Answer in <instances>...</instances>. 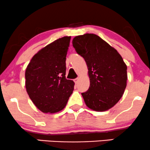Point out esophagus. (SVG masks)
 I'll use <instances>...</instances> for the list:
<instances>
[{
  "mask_svg": "<svg viewBox=\"0 0 150 150\" xmlns=\"http://www.w3.org/2000/svg\"><path fill=\"white\" fill-rule=\"evenodd\" d=\"M79 78H76V79H75L74 80V82H75V83H77L79 82Z\"/></svg>",
  "mask_w": 150,
  "mask_h": 150,
  "instance_id": "esophagus-1",
  "label": "esophagus"
}]
</instances>
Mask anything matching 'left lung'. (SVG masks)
Masks as SVG:
<instances>
[{"mask_svg":"<svg viewBox=\"0 0 150 150\" xmlns=\"http://www.w3.org/2000/svg\"><path fill=\"white\" fill-rule=\"evenodd\" d=\"M72 44L88 66L90 87L81 93L86 106L95 111L111 108L122 97L127 86V67L122 56L95 34L75 37Z\"/></svg>","mask_w":150,"mask_h":150,"instance_id":"obj_1","label":"left lung"}]
</instances>
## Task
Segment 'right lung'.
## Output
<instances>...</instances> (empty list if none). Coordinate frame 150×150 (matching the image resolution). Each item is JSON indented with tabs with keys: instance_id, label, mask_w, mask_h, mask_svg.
I'll use <instances>...</instances> for the list:
<instances>
[{
	"instance_id": "add662e5",
	"label": "right lung",
	"mask_w": 150,
	"mask_h": 150,
	"mask_svg": "<svg viewBox=\"0 0 150 150\" xmlns=\"http://www.w3.org/2000/svg\"><path fill=\"white\" fill-rule=\"evenodd\" d=\"M71 37L55 40L38 51L25 69V88L39 110L45 113L62 110L74 82L66 79V55Z\"/></svg>"
}]
</instances>
